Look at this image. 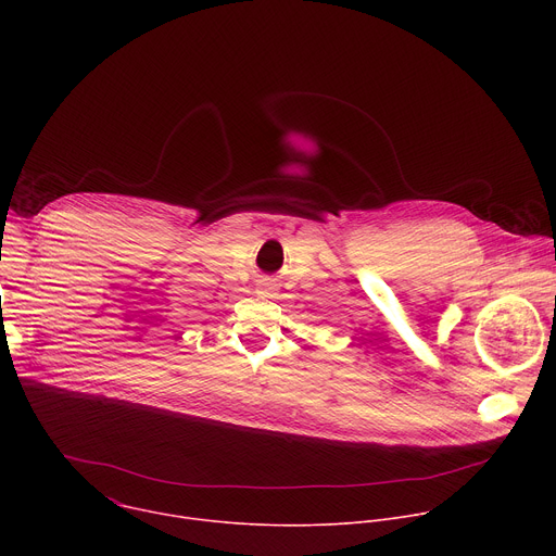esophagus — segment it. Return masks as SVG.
Instances as JSON below:
<instances>
[{
  "label": "esophagus",
  "instance_id": "obj_1",
  "mask_svg": "<svg viewBox=\"0 0 556 556\" xmlns=\"http://www.w3.org/2000/svg\"><path fill=\"white\" fill-rule=\"evenodd\" d=\"M275 292H277V281H275V279L264 277V279L257 281V294H262V296H275Z\"/></svg>",
  "mask_w": 556,
  "mask_h": 556
}]
</instances>
